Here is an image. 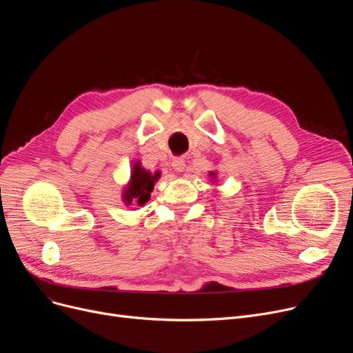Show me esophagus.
Listing matches in <instances>:
<instances>
[{"label":"esophagus","mask_w":353,"mask_h":353,"mask_svg":"<svg viewBox=\"0 0 353 353\" xmlns=\"http://www.w3.org/2000/svg\"><path fill=\"white\" fill-rule=\"evenodd\" d=\"M172 167L174 168V172H183L185 170V167H186V161L183 160V159H174L173 161H172Z\"/></svg>","instance_id":"1"}]
</instances>
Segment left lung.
I'll return each instance as SVG.
<instances>
[{
	"label": "left lung",
	"mask_w": 353,
	"mask_h": 353,
	"mask_svg": "<svg viewBox=\"0 0 353 353\" xmlns=\"http://www.w3.org/2000/svg\"><path fill=\"white\" fill-rule=\"evenodd\" d=\"M210 176H212V177H214V173H210Z\"/></svg>",
	"instance_id": "left-lung-1"
}]
</instances>
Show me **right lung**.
<instances>
[{
	"instance_id": "obj_1",
	"label": "right lung",
	"mask_w": 353,
	"mask_h": 353,
	"mask_svg": "<svg viewBox=\"0 0 353 353\" xmlns=\"http://www.w3.org/2000/svg\"><path fill=\"white\" fill-rule=\"evenodd\" d=\"M159 177L160 172L151 174L150 172L144 170L140 163H135L131 173V180L124 190V194H122L124 202L127 205H145L150 201V193L154 189V183L159 180Z\"/></svg>"
}]
</instances>
